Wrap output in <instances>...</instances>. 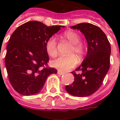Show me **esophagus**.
<instances>
[{"label":"esophagus","instance_id":"esophagus-1","mask_svg":"<svg viewBox=\"0 0 120 120\" xmlns=\"http://www.w3.org/2000/svg\"><path fill=\"white\" fill-rule=\"evenodd\" d=\"M58 75H64V74H65V73L64 72V71H61L60 70H58Z\"/></svg>","mask_w":120,"mask_h":120}]
</instances>
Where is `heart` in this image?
Listing matches in <instances>:
<instances>
[{"label": "heart", "instance_id": "heart-1", "mask_svg": "<svg viewBox=\"0 0 120 120\" xmlns=\"http://www.w3.org/2000/svg\"><path fill=\"white\" fill-rule=\"evenodd\" d=\"M64 36L73 44V46L69 52L71 55L59 56L52 61V65L59 70L65 71L70 70L77 65L78 59L75 55L81 59L85 55L86 49L83 44L80 42V37L76 32L73 31H66L64 33ZM45 50L47 54L51 57H55L57 55V41L55 37H50L45 42Z\"/></svg>", "mask_w": 120, "mask_h": 120}]
</instances>
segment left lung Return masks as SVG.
Masks as SVG:
<instances>
[{
    "instance_id": "1",
    "label": "left lung",
    "mask_w": 120,
    "mask_h": 120,
    "mask_svg": "<svg viewBox=\"0 0 120 120\" xmlns=\"http://www.w3.org/2000/svg\"><path fill=\"white\" fill-rule=\"evenodd\" d=\"M80 30L86 37L88 52L81 65L71 73L75 81L65 87L67 92L78 97H86L100 87L110 68L111 45L100 28L89 23H80L71 27ZM76 71L80 73H76Z\"/></svg>"
}]
</instances>
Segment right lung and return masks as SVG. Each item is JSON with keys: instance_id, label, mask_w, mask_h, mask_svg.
Segmentation results:
<instances>
[{"instance_id": "add662e5", "label": "right lung", "mask_w": 120, "mask_h": 120, "mask_svg": "<svg viewBox=\"0 0 120 120\" xmlns=\"http://www.w3.org/2000/svg\"><path fill=\"white\" fill-rule=\"evenodd\" d=\"M64 26H47L30 21L15 30L7 45L5 64L10 83L20 94L30 96L42 90L47 76L57 70L48 66L45 42Z\"/></svg>"}]
</instances>
